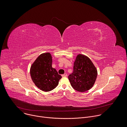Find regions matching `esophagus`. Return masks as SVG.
<instances>
[{
  "label": "esophagus",
  "instance_id": "esophagus-1",
  "mask_svg": "<svg viewBox=\"0 0 127 127\" xmlns=\"http://www.w3.org/2000/svg\"><path fill=\"white\" fill-rule=\"evenodd\" d=\"M62 77H66V76H67V73H64V74L62 75Z\"/></svg>",
  "mask_w": 127,
  "mask_h": 127
}]
</instances>
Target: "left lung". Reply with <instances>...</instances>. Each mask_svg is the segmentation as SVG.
<instances>
[{"mask_svg":"<svg viewBox=\"0 0 127 127\" xmlns=\"http://www.w3.org/2000/svg\"><path fill=\"white\" fill-rule=\"evenodd\" d=\"M97 75V70L91 60L85 55L79 54L74 63L73 71L68 76V79L74 89L84 92L93 86Z\"/></svg>","mask_w":127,"mask_h":127,"instance_id":"obj_1","label":"left lung"}]
</instances>
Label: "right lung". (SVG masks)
Segmentation results:
<instances>
[{
	"label": "right lung",
	"instance_id": "1",
	"mask_svg": "<svg viewBox=\"0 0 127 127\" xmlns=\"http://www.w3.org/2000/svg\"><path fill=\"white\" fill-rule=\"evenodd\" d=\"M52 58L49 53L40 55L30 69L32 79L41 90L48 92L56 88L62 76L52 67Z\"/></svg>",
	"mask_w": 127,
	"mask_h": 127
}]
</instances>
